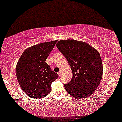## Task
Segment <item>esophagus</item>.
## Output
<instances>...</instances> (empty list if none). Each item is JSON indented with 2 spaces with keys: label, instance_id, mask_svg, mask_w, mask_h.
Here are the masks:
<instances>
[{
  "label": "esophagus",
  "instance_id": "esophagus-1",
  "mask_svg": "<svg viewBox=\"0 0 122 122\" xmlns=\"http://www.w3.org/2000/svg\"><path fill=\"white\" fill-rule=\"evenodd\" d=\"M58 76H59V77H61V71H59V72H58Z\"/></svg>",
  "mask_w": 122,
  "mask_h": 122
}]
</instances>
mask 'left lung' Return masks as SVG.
<instances>
[{"label": "left lung", "instance_id": "1", "mask_svg": "<svg viewBox=\"0 0 122 122\" xmlns=\"http://www.w3.org/2000/svg\"><path fill=\"white\" fill-rule=\"evenodd\" d=\"M56 46L66 58L72 72L71 81L64 85L65 90L77 99L91 96L102 77L99 52L87 43L73 39L60 40Z\"/></svg>", "mask_w": 122, "mask_h": 122}]
</instances>
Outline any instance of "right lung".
<instances>
[{"label":"right lung","mask_w":122,"mask_h":122,"mask_svg":"<svg viewBox=\"0 0 122 122\" xmlns=\"http://www.w3.org/2000/svg\"><path fill=\"white\" fill-rule=\"evenodd\" d=\"M58 40L29 47L22 54L16 66L17 79L28 96L34 99L46 97L51 91L52 82L58 75L51 70L46 60Z\"/></svg>","instance_id":"obj_1"}]
</instances>
